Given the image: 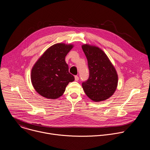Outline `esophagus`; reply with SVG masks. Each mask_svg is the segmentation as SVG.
I'll list each match as a JSON object with an SVG mask.
<instances>
[{
	"mask_svg": "<svg viewBox=\"0 0 150 150\" xmlns=\"http://www.w3.org/2000/svg\"><path fill=\"white\" fill-rule=\"evenodd\" d=\"M75 80L76 81H78L79 80V77L78 76H75Z\"/></svg>",
	"mask_w": 150,
	"mask_h": 150,
	"instance_id": "esophagus-1",
	"label": "esophagus"
}]
</instances>
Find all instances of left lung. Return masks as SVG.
<instances>
[{
  "label": "left lung",
  "instance_id": "8db88e82",
  "mask_svg": "<svg viewBox=\"0 0 150 150\" xmlns=\"http://www.w3.org/2000/svg\"><path fill=\"white\" fill-rule=\"evenodd\" d=\"M82 49L88 60L90 76L83 82L82 88L94 102L109 98L115 93L118 83L117 71L108 56L98 47L85 44Z\"/></svg>",
  "mask_w": 150,
  "mask_h": 150
}]
</instances>
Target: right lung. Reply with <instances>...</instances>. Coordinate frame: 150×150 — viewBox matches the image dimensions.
<instances>
[{
    "label": "right lung",
    "instance_id": "right-lung-1",
    "mask_svg": "<svg viewBox=\"0 0 150 150\" xmlns=\"http://www.w3.org/2000/svg\"><path fill=\"white\" fill-rule=\"evenodd\" d=\"M72 44L56 43L49 47L35 63L31 81L36 92L48 99L62 96L70 82L75 80L69 72L65 56L74 47Z\"/></svg>",
    "mask_w": 150,
    "mask_h": 150
}]
</instances>
